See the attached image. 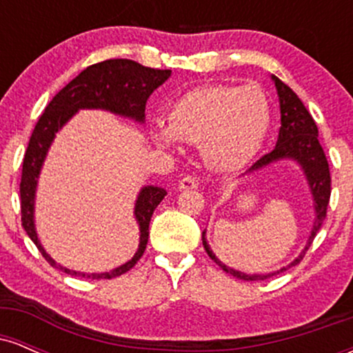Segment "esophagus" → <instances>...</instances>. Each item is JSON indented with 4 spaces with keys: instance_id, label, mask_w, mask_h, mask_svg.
<instances>
[{
    "instance_id": "esophagus-1",
    "label": "esophagus",
    "mask_w": 353,
    "mask_h": 353,
    "mask_svg": "<svg viewBox=\"0 0 353 353\" xmlns=\"http://www.w3.org/2000/svg\"><path fill=\"white\" fill-rule=\"evenodd\" d=\"M199 188V182H197L194 177H182L179 181V189L181 190H190V189H197Z\"/></svg>"
}]
</instances>
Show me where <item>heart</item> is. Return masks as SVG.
<instances>
[{"instance_id":"1","label":"heart","mask_w":353,"mask_h":353,"mask_svg":"<svg viewBox=\"0 0 353 353\" xmlns=\"http://www.w3.org/2000/svg\"><path fill=\"white\" fill-rule=\"evenodd\" d=\"M270 104L261 89L205 84L179 96L169 108V124L154 123L151 134L161 148L179 141L199 144L208 168L234 172L245 168L264 145Z\"/></svg>"}]
</instances>
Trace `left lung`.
<instances>
[{"mask_svg":"<svg viewBox=\"0 0 353 353\" xmlns=\"http://www.w3.org/2000/svg\"><path fill=\"white\" fill-rule=\"evenodd\" d=\"M270 79L274 81L275 89H277L279 96V106H281V129H279V137L275 148L265 156L255 163L252 168L245 171L244 176L254 174L262 169L269 168L275 163H282V161H290V163L297 164L305 177L307 185H309L312 204H314V222H312V229L307 239L305 247L302 252L290 262L289 265L282 267V269L274 270L269 274H247L236 270L234 267L225 265L224 262L219 261V257L210 249L208 237H205V230L202 232V244H204L205 252L212 259L216 264L221 267L222 270L234 275L236 279L241 281H264L267 277H272L283 272V270L290 269V267L299 264L301 259L305 255L307 249H309L312 241H314L315 234L322 225L323 219L327 216V205H329L330 199V171L327 157L323 154L322 145L319 143V129L315 121L312 119L310 112L303 106V103L299 99V96L290 89L287 84H283L277 76L270 74Z\"/></svg>","mask_w":353,"mask_h":353,"instance_id":"obj_1","label":"left lung"}]
</instances>
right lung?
<instances>
[{
  "label": "right lung",
  "mask_w": 353,
  "mask_h": 353,
  "mask_svg": "<svg viewBox=\"0 0 353 353\" xmlns=\"http://www.w3.org/2000/svg\"><path fill=\"white\" fill-rule=\"evenodd\" d=\"M171 76L169 70H152L131 59H108L103 63L92 64L81 71L71 83H68L44 109L43 116L34 125L23 161L21 184V222L26 234L34 242L43 257L56 269L63 272L84 279H112L119 277L136 265L143 257L149 237V222L161 201L164 199L165 189L157 185L141 188L134 202V219L139 225V245L136 254L124 262L123 265L109 270V272H79L58 264L50 254L44 250L38 237L34 222L36 190H38L39 174L46 161L48 152L54 141L56 132L64 128L76 112L81 109H101L112 114L132 119L134 123L144 124L145 103L149 96Z\"/></svg>",
  "instance_id": "obj_1"
}]
</instances>
